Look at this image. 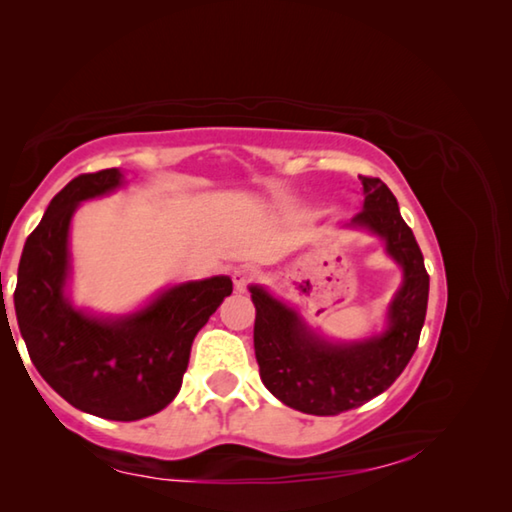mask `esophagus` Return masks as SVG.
<instances>
[{
  "instance_id": "esophagus-1",
  "label": "esophagus",
  "mask_w": 512,
  "mask_h": 512,
  "mask_svg": "<svg viewBox=\"0 0 512 512\" xmlns=\"http://www.w3.org/2000/svg\"><path fill=\"white\" fill-rule=\"evenodd\" d=\"M255 268L253 266H239L235 275H232V282H235V289L237 291H246L248 284L255 280Z\"/></svg>"
}]
</instances>
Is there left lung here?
Returning <instances> with one entry per match:
<instances>
[{
	"label": "left lung",
	"instance_id": "8db88e82",
	"mask_svg": "<svg viewBox=\"0 0 512 512\" xmlns=\"http://www.w3.org/2000/svg\"><path fill=\"white\" fill-rule=\"evenodd\" d=\"M359 180L366 198L350 225L384 239L386 253L404 271L384 334L361 343H329L271 293L250 287L257 311L253 336L259 377L277 400L302 413L339 415L384 393L411 361L427 316L429 273L413 230L404 223L391 189L379 178Z\"/></svg>",
	"mask_w": 512,
	"mask_h": 512
}]
</instances>
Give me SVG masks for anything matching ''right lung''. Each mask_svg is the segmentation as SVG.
Segmentation results:
<instances>
[{
	"mask_svg": "<svg viewBox=\"0 0 512 512\" xmlns=\"http://www.w3.org/2000/svg\"><path fill=\"white\" fill-rule=\"evenodd\" d=\"M119 185V169L81 173L51 198L24 244L13 300L42 379L76 409L133 422L162 411L178 395L198 329L230 296L232 280L216 275L178 284L121 318H94L69 305V221L81 201Z\"/></svg>",
	"mask_w": 512,
	"mask_h": 512,
	"instance_id": "add662e5",
	"label": "right lung"
}]
</instances>
